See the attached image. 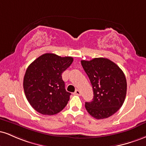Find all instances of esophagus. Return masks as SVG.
Returning a JSON list of instances; mask_svg holds the SVG:
<instances>
[{"instance_id":"esophagus-1","label":"esophagus","mask_w":146,"mask_h":146,"mask_svg":"<svg viewBox=\"0 0 146 146\" xmlns=\"http://www.w3.org/2000/svg\"><path fill=\"white\" fill-rule=\"evenodd\" d=\"M74 94L75 95H81V93H80V91L79 90H76L75 91Z\"/></svg>"}]
</instances>
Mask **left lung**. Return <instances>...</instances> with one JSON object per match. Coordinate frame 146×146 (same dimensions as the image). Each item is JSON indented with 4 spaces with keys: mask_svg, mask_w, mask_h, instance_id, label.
Listing matches in <instances>:
<instances>
[{
    "mask_svg": "<svg viewBox=\"0 0 146 146\" xmlns=\"http://www.w3.org/2000/svg\"><path fill=\"white\" fill-rule=\"evenodd\" d=\"M82 66L93 89V101L85 103L88 113L97 119L108 118L124 102L127 82L122 70L111 60L98 58L82 60Z\"/></svg>",
    "mask_w": 146,
    "mask_h": 146,
    "instance_id": "obj_1",
    "label": "left lung"
}]
</instances>
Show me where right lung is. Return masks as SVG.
<instances>
[{
  "instance_id": "right-lung-1",
  "label": "right lung",
  "mask_w": 146,
  "mask_h": 146,
  "mask_svg": "<svg viewBox=\"0 0 146 146\" xmlns=\"http://www.w3.org/2000/svg\"><path fill=\"white\" fill-rule=\"evenodd\" d=\"M73 61L72 57L44 53L28 66L23 88L28 102L37 112L53 115L67 104L71 94L65 89L62 74Z\"/></svg>"
}]
</instances>
